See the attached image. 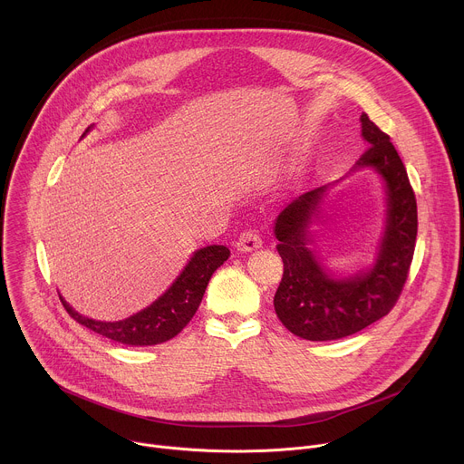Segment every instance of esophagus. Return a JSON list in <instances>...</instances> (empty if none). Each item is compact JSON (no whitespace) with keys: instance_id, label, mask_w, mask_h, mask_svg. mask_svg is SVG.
<instances>
[{"instance_id":"1","label":"esophagus","mask_w":464,"mask_h":464,"mask_svg":"<svg viewBox=\"0 0 464 464\" xmlns=\"http://www.w3.org/2000/svg\"><path fill=\"white\" fill-rule=\"evenodd\" d=\"M262 246V238L255 233V231H244L240 237H238V240H237V249L240 251V253H249V251H255V249H258Z\"/></svg>"}]
</instances>
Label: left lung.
<instances>
[{
  "mask_svg": "<svg viewBox=\"0 0 464 464\" xmlns=\"http://www.w3.org/2000/svg\"><path fill=\"white\" fill-rule=\"evenodd\" d=\"M362 138L369 147L343 176L372 169L386 192L384 227L372 265L354 275L336 273L311 246L309 224L325 192L317 187L286 206L274 224L277 251L285 262L274 306L292 334L310 342L353 336L389 314L408 279L417 240V200L406 167L387 134L360 115Z\"/></svg>",
  "mask_w": 464,
  "mask_h": 464,
  "instance_id": "left-lung-1",
  "label": "left lung"
}]
</instances>
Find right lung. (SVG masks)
<instances>
[{"instance_id":"1","label":"right lung","mask_w":464,"mask_h":464,"mask_svg":"<svg viewBox=\"0 0 464 464\" xmlns=\"http://www.w3.org/2000/svg\"><path fill=\"white\" fill-rule=\"evenodd\" d=\"M95 124L88 126L82 138ZM226 246L211 244L196 249L174 283L147 308L119 321H99L79 314L60 292L58 297L68 314L93 333L130 347L160 345L178 336L202 303L213 274L229 258Z\"/></svg>"}]
</instances>
